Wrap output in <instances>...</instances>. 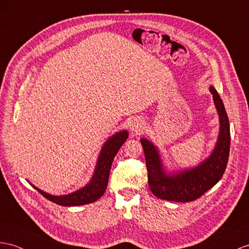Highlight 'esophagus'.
I'll list each match as a JSON object with an SVG mask.
<instances>
[{"label":"esophagus","mask_w":249,"mask_h":249,"mask_svg":"<svg viewBox=\"0 0 249 249\" xmlns=\"http://www.w3.org/2000/svg\"><path fill=\"white\" fill-rule=\"evenodd\" d=\"M130 129L132 132H135V133H138L141 132L142 129H143V124H142V121L139 120V119H134L131 123V126Z\"/></svg>","instance_id":"34e87169"}]
</instances>
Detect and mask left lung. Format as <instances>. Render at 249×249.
Wrapping results in <instances>:
<instances>
[{"label":"left lung","mask_w":249,"mask_h":249,"mask_svg":"<svg viewBox=\"0 0 249 249\" xmlns=\"http://www.w3.org/2000/svg\"><path fill=\"white\" fill-rule=\"evenodd\" d=\"M210 92L213 95L214 105L219 112L220 135L213 152L198 167L180 173L167 174L163 171L155 145L147 139H141L149 187L156 197L180 203L195 201L213 187L225 172L230 149L229 120L220 95L213 87H210Z\"/></svg>","instance_id":"8db88e82"}]
</instances>
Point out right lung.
I'll return each instance as SVG.
<instances>
[{
  "label": "right lung",
  "mask_w": 249,
  "mask_h": 249,
  "mask_svg": "<svg viewBox=\"0 0 249 249\" xmlns=\"http://www.w3.org/2000/svg\"><path fill=\"white\" fill-rule=\"evenodd\" d=\"M126 138H128V132L123 131L107 139L100 152L92 179L82 189H79L68 196H54L34 187L48 201L61 206H80L97 201L107 189L113 160Z\"/></svg>",
  "instance_id": "right-lung-1"
}]
</instances>
